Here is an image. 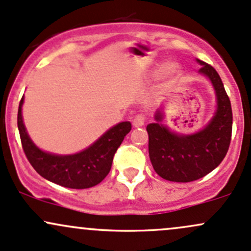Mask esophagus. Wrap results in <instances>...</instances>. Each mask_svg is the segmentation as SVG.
<instances>
[{
	"label": "esophagus",
	"instance_id": "obj_1",
	"mask_svg": "<svg viewBox=\"0 0 251 251\" xmlns=\"http://www.w3.org/2000/svg\"><path fill=\"white\" fill-rule=\"evenodd\" d=\"M145 122H146V116L142 115V114H139V115H136L135 117H134L133 126H136V128H139V126H144Z\"/></svg>",
	"mask_w": 251,
	"mask_h": 251
}]
</instances>
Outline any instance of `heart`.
Here are the masks:
<instances>
[{
  "label": "heart",
  "instance_id": "b5f03b06",
  "mask_svg": "<svg viewBox=\"0 0 251 251\" xmlns=\"http://www.w3.org/2000/svg\"><path fill=\"white\" fill-rule=\"evenodd\" d=\"M168 69L170 72H176L177 71V66H175V64H169Z\"/></svg>",
  "mask_w": 251,
  "mask_h": 251
}]
</instances>
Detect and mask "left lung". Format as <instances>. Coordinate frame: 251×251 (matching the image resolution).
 Segmentation results:
<instances>
[{"mask_svg": "<svg viewBox=\"0 0 251 251\" xmlns=\"http://www.w3.org/2000/svg\"><path fill=\"white\" fill-rule=\"evenodd\" d=\"M199 73L211 80L217 96V111L203 129L191 135H178L161 125L163 115L147 126L148 153L153 169L171 182H193L213 171L225 158L232 134V109L219 74L206 62Z\"/></svg>", "mask_w": 251, "mask_h": 251, "instance_id": "1", "label": "left lung"}]
</instances>
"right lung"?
Segmentation results:
<instances>
[{
	"mask_svg": "<svg viewBox=\"0 0 251 251\" xmlns=\"http://www.w3.org/2000/svg\"><path fill=\"white\" fill-rule=\"evenodd\" d=\"M24 97L18 110V128L21 145L29 164L42 177L72 189H86L100 183L111 170L114 155L131 130L130 122H121L106 131L82 152L58 155L43 152L29 139L21 115Z\"/></svg>",
	"mask_w": 251,
	"mask_h": 251,
	"instance_id": "right-lung-1",
	"label": "right lung"
}]
</instances>
